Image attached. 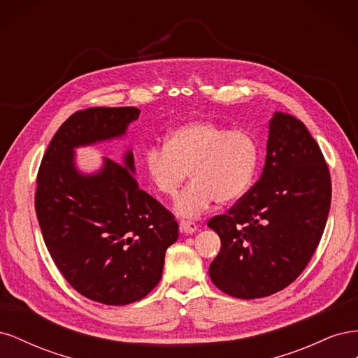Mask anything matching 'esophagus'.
Instances as JSON below:
<instances>
[{
	"mask_svg": "<svg viewBox=\"0 0 358 358\" xmlns=\"http://www.w3.org/2000/svg\"><path fill=\"white\" fill-rule=\"evenodd\" d=\"M179 229H180V231H182V233L191 234V233H196V231L199 230V225H197L196 222H192V221H185V220H182V221L179 222Z\"/></svg>",
	"mask_w": 358,
	"mask_h": 358,
	"instance_id": "obj_1",
	"label": "esophagus"
}]
</instances>
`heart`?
<instances>
[{"label":"heart","instance_id":"obj_1","mask_svg":"<svg viewBox=\"0 0 358 358\" xmlns=\"http://www.w3.org/2000/svg\"><path fill=\"white\" fill-rule=\"evenodd\" d=\"M259 158L257 138L246 129H230L213 121H189L167 133L164 145H150L142 155V171L161 196L173 197L188 178L173 209L192 218L218 200L231 203L251 187Z\"/></svg>","mask_w":358,"mask_h":358}]
</instances>
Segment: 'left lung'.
Returning a JSON list of instances; mask_svg holds the SVG:
<instances>
[{
    "mask_svg": "<svg viewBox=\"0 0 358 358\" xmlns=\"http://www.w3.org/2000/svg\"><path fill=\"white\" fill-rule=\"evenodd\" d=\"M266 150L254 188L208 224L221 239L209 276L237 299L275 294L296 280L315 252L330 210L329 167L300 119L275 112Z\"/></svg>",
    "mask_w": 358,
    "mask_h": 358,
    "instance_id": "1",
    "label": "left lung"
}]
</instances>
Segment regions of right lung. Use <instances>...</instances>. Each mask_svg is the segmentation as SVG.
Returning a JSON list of instances; mask_svg holds the SVG:
<instances>
[{
    "label": "right lung",
    "mask_w": 358,
    "mask_h": 358,
    "mask_svg": "<svg viewBox=\"0 0 358 358\" xmlns=\"http://www.w3.org/2000/svg\"><path fill=\"white\" fill-rule=\"evenodd\" d=\"M137 107L76 112L50 140L37 176L36 212L50 257L82 296L122 306L159 282L166 251L179 237L173 215L137 185L133 150L83 173L76 149L122 138Z\"/></svg>",
    "instance_id": "add662e5"
}]
</instances>
